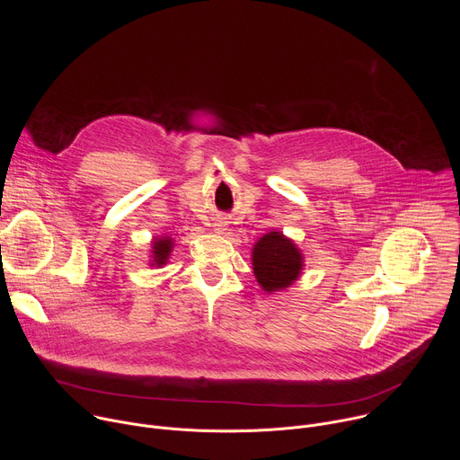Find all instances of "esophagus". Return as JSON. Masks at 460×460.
I'll list each match as a JSON object with an SVG mask.
<instances>
[{
	"mask_svg": "<svg viewBox=\"0 0 460 460\" xmlns=\"http://www.w3.org/2000/svg\"><path fill=\"white\" fill-rule=\"evenodd\" d=\"M217 233H224L226 231V224H217Z\"/></svg>",
	"mask_w": 460,
	"mask_h": 460,
	"instance_id": "34e87169",
	"label": "esophagus"
}]
</instances>
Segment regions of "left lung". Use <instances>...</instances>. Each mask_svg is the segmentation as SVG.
<instances>
[{
	"instance_id": "1",
	"label": "left lung",
	"mask_w": 460,
	"mask_h": 460,
	"mask_svg": "<svg viewBox=\"0 0 460 460\" xmlns=\"http://www.w3.org/2000/svg\"><path fill=\"white\" fill-rule=\"evenodd\" d=\"M252 273L260 288L275 293L289 288L302 273L304 256L280 231L261 236L252 247Z\"/></svg>"
}]
</instances>
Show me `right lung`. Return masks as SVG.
I'll list each match as a JSON object with an SVG mask.
<instances>
[{"instance_id": "obj_1", "label": "right lung", "mask_w": 460, "mask_h": 460, "mask_svg": "<svg viewBox=\"0 0 460 460\" xmlns=\"http://www.w3.org/2000/svg\"><path fill=\"white\" fill-rule=\"evenodd\" d=\"M172 238H169V236H162V238H155V242H153V254H151V258H153V261H151V266H156V268H160V266H164V264H167V260H169V254H171V251H172Z\"/></svg>"}]
</instances>
